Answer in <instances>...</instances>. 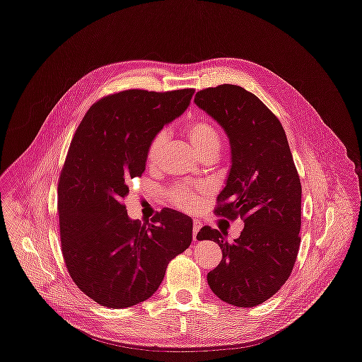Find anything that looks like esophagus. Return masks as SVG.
<instances>
[{
	"label": "esophagus",
	"instance_id": "esophagus-1",
	"mask_svg": "<svg viewBox=\"0 0 362 362\" xmlns=\"http://www.w3.org/2000/svg\"><path fill=\"white\" fill-rule=\"evenodd\" d=\"M202 228V223L199 221V220H194L193 221V240H194V242H196V237H197V233H199V230Z\"/></svg>",
	"mask_w": 362,
	"mask_h": 362
}]
</instances>
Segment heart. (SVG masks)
<instances>
[{
    "label": "heart",
    "mask_w": 362,
    "mask_h": 362,
    "mask_svg": "<svg viewBox=\"0 0 362 362\" xmlns=\"http://www.w3.org/2000/svg\"><path fill=\"white\" fill-rule=\"evenodd\" d=\"M186 136L193 146L194 152L202 158L209 153H216L218 155L220 146H221V139L214 128L213 124H210L206 119H197L190 122L186 127ZM168 134L166 131H160L151 142L146 153V160L149 166H155L160 158V153L163 151V146L166 144ZM202 192L203 189L197 187H189V186H177L173 187L169 192V199L170 202L185 210H193L197 209L202 203Z\"/></svg>",
    "instance_id": "b5f03b06"
}]
</instances>
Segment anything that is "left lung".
Segmentation results:
<instances>
[{"label":"left lung","mask_w":362,"mask_h":362,"mask_svg":"<svg viewBox=\"0 0 362 362\" xmlns=\"http://www.w3.org/2000/svg\"><path fill=\"white\" fill-rule=\"evenodd\" d=\"M194 103L230 144L231 165L216 213L245 220L231 243L207 226L197 233V240L213 238L223 253L207 283L224 303L255 307L273 297L293 272L300 249V177L280 120L255 93L224 83L197 92Z\"/></svg>","instance_id":"1"}]
</instances>
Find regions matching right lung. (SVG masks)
<instances>
[{"label": "right lung", "instance_id": "obj_1", "mask_svg": "<svg viewBox=\"0 0 362 362\" xmlns=\"http://www.w3.org/2000/svg\"><path fill=\"white\" fill-rule=\"evenodd\" d=\"M193 89L124 90L96 102L71 142L58 185L66 269L89 298L128 308L155 294L169 262L192 243L193 220L163 209L148 227L128 216V182L146 169L152 139L190 105Z\"/></svg>", "mask_w": 362, "mask_h": 362}]
</instances>
